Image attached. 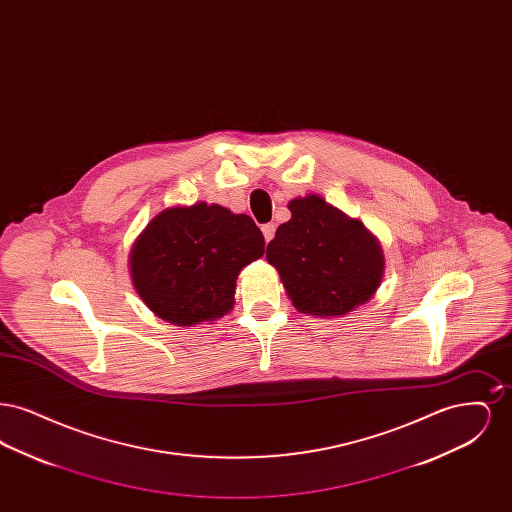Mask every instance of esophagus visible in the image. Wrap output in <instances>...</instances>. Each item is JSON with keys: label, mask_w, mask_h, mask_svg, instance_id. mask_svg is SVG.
I'll list each match as a JSON object with an SVG mask.
<instances>
[{"label": "esophagus", "mask_w": 512, "mask_h": 512, "mask_svg": "<svg viewBox=\"0 0 512 512\" xmlns=\"http://www.w3.org/2000/svg\"><path fill=\"white\" fill-rule=\"evenodd\" d=\"M263 236H265V240L270 242L272 238H274V232H276V224L274 222H268V224H263Z\"/></svg>", "instance_id": "1"}]
</instances>
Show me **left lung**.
Listing matches in <instances>:
<instances>
[{
  "mask_svg": "<svg viewBox=\"0 0 512 512\" xmlns=\"http://www.w3.org/2000/svg\"><path fill=\"white\" fill-rule=\"evenodd\" d=\"M292 219L278 226L267 261L301 313L341 317L365 305L384 278V253L361 220L315 194L288 203Z\"/></svg>",
  "mask_w": 512,
  "mask_h": 512,
  "instance_id": "8db88e82",
  "label": "left lung"
}]
</instances>
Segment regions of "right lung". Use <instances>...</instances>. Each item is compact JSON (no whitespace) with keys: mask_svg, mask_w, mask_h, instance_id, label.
I'll use <instances>...</instances> for the list:
<instances>
[{"mask_svg":"<svg viewBox=\"0 0 512 512\" xmlns=\"http://www.w3.org/2000/svg\"><path fill=\"white\" fill-rule=\"evenodd\" d=\"M263 253L251 217L201 201L151 219L132 245L130 276L157 317L194 326L230 313L240 270Z\"/></svg>","mask_w":512,"mask_h":512,"instance_id":"1","label":"right lung"}]
</instances>
